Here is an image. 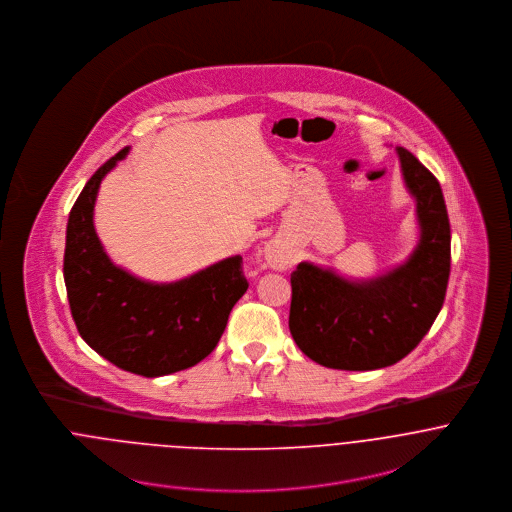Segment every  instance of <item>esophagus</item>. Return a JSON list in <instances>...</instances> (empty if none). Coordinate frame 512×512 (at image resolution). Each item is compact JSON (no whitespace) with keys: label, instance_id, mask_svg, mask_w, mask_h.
<instances>
[{"label":"esophagus","instance_id":"1","mask_svg":"<svg viewBox=\"0 0 512 512\" xmlns=\"http://www.w3.org/2000/svg\"><path fill=\"white\" fill-rule=\"evenodd\" d=\"M266 260H268V264H270L272 268H276V270H286V268L292 264L290 256L284 254L278 246H270V248L266 250Z\"/></svg>","mask_w":512,"mask_h":512}]
</instances>
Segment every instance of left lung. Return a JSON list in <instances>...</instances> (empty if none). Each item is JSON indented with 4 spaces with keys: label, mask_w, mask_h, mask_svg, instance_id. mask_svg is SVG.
Returning <instances> with one entry per match:
<instances>
[{
    "label": "left lung",
    "mask_w": 512,
    "mask_h": 512,
    "mask_svg": "<svg viewBox=\"0 0 512 512\" xmlns=\"http://www.w3.org/2000/svg\"><path fill=\"white\" fill-rule=\"evenodd\" d=\"M398 155L422 226L410 260L368 284H351L307 262L292 272L293 341L327 368L374 370L402 361L430 331L443 305L451 232L441 187L408 149L398 147Z\"/></svg>",
    "instance_id": "1"
}]
</instances>
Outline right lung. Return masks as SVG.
<instances>
[{
  "label": "right lung",
  "mask_w": 512,
  "mask_h": 512,
  "mask_svg": "<svg viewBox=\"0 0 512 512\" xmlns=\"http://www.w3.org/2000/svg\"><path fill=\"white\" fill-rule=\"evenodd\" d=\"M126 153L128 147L98 167L78 195L63 272L80 337L112 365L151 378L197 365L215 351L248 280L242 256L167 286L136 280L108 260L92 211L102 177Z\"/></svg>",
  "instance_id": "1"
}]
</instances>
